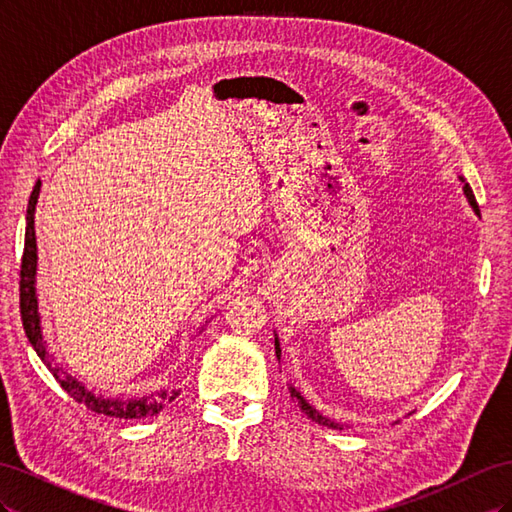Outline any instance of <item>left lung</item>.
<instances>
[{
  "label": "left lung",
  "instance_id": "left-lung-1",
  "mask_svg": "<svg viewBox=\"0 0 512 512\" xmlns=\"http://www.w3.org/2000/svg\"><path fill=\"white\" fill-rule=\"evenodd\" d=\"M461 181H463V177H459ZM463 194H466V198H468V203L472 205V209L476 211V215H480L478 213V205H476V198H474V192H472V188H470V185L468 183H463ZM275 354H277V359H280V354H282V350H280V342H277V337H275ZM290 397H294V399H297V404H299V408L309 416V418H312V421H316V423H320V425H327V427H331V429H342V425H339V423H333V421H329V418L327 416H322L316 408H312V406H309L307 404V401H305V397L297 391V389H294V386H290Z\"/></svg>",
  "mask_w": 512,
  "mask_h": 512
}]
</instances>
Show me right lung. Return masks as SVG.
<instances>
[{
	"instance_id": "1",
	"label": "right lung",
	"mask_w": 512,
	"mask_h": 512,
	"mask_svg": "<svg viewBox=\"0 0 512 512\" xmlns=\"http://www.w3.org/2000/svg\"><path fill=\"white\" fill-rule=\"evenodd\" d=\"M40 181L34 185V192L29 196V205H27V226H25V250H23V260H21V320H23V329L29 339V344L34 346L42 363L49 367L55 380L61 384L74 401L87 406L91 412H98L104 416H113V418H149L156 416L166 404L177 399L179 391H158L151 393L147 397H138V399H119V397H102L94 395L91 391L85 389V384L79 382L76 378L68 376L64 369H61L57 363H53V354L49 352V346L44 342L42 327H40V314H38V297H36V262H38V247H36V230H34V213H36V203L40 196Z\"/></svg>"
}]
</instances>
